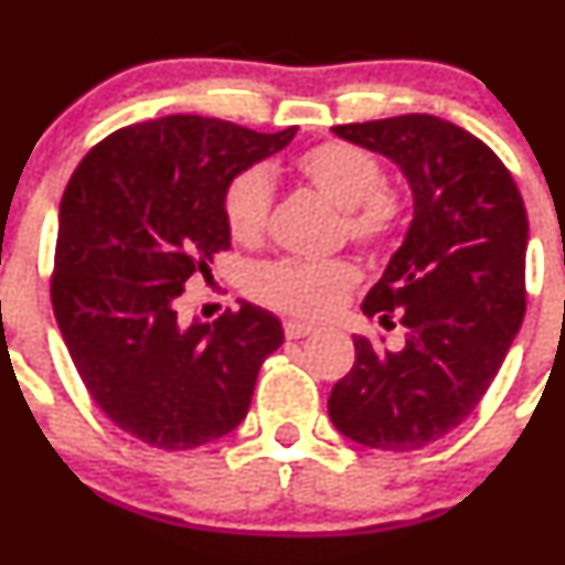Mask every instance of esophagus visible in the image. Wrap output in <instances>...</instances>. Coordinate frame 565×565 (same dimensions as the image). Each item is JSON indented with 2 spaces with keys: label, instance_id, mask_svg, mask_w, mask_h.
I'll return each instance as SVG.
<instances>
[{
  "label": "esophagus",
  "instance_id": "esophagus-1",
  "mask_svg": "<svg viewBox=\"0 0 565 565\" xmlns=\"http://www.w3.org/2000/svg\"><path fill=\"white\" fill-rule=\"evenodd\" d=\"M284 333H287V339H303V335L315 333V328L306 322H295V319H289V322H284Z\"/></svg>",
  "mask_w": 565,
  "mask_h": 565
}]
</instances>
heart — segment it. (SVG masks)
Wrapping results in <instances>:
<instances>
[{
  "label": "heart",
  "mask_w": 565,
  "mask_h": 565,
  "mask_svg": "<svg viewBox=\"0 0 565 565\" xmlns=\"http://www.w3.org/2000/svg\"><path fill=\"white\" fill-rule=\"evenodd\" d=\"M295 172L328 202L341 207V224L358 248H391L407 224L409 202L402 188L385 180L383 163L350 141H319L295 158ZM273 210V177L265 167H248L230 180L224 191L226 230L243 246L265 237ZM361 281L352 262L278 259L248 273V292L259 303L284 315L319 319L347 300Z\"/></svg>",
  "instance_id": "1"
}]
</instances>
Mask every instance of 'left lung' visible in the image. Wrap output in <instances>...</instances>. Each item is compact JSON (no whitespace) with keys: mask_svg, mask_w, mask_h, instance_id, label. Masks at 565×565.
Here are the masks:
<instances>
[{"mask_svg":"<svg viewBox=\"0 0 565 565\" xmlns=\"http://www.w3.org/2000/svg\"><path fill=\"white\" fill-rule=\"evenodd\" d=\"M335 136L398 163L415 215L363 315L393 318L404 347L355 335V363L333 385L335 429L377 451H418L457 429L525 317L527 213L505 163L431 114L335 125ZM385 341V339H383Z\"/></svg>","mask_w":565,"mask_h":565,"instance_id":"obj_1","label":"left lung"}]
</instances>
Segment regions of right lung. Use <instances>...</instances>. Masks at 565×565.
<instances>
[{"instance_id":"1","label":"right lung","mask_w":565,"mask_h":565,"mask_svg":"<svg viewBox=\"0 0 565 565\" xmlns=\"http://www.w3.org/2000/svg\"><path fill=\"white\" fill-rule=\"evenodd\" d=\"M295 130L256 134L172 114L114 130L62 193L51 306L84 388L106 418L161 451L230 435L281 322L243 303L185 324L177 298L230 248L224 191Z\"/></svg>"}]
</instances>
